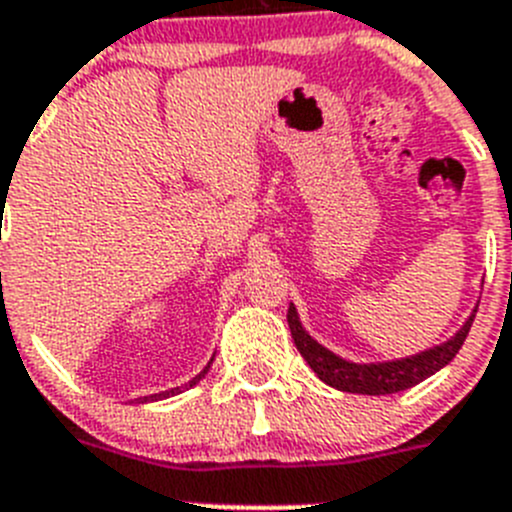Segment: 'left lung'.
Returning <instances> with one entry per match:
<instances>
[{
    "label": "left lung",
    "mask_w": 512,
    "mask_h": 512,
    "mask_svg": "<svg viewBox=\"0 0 512 512\" xmlns=\"http://www.w3.org/2000/svg\"><path fill=\"white\" fill-rule=\"evenodd\" d=\"M474 312L451 341L441 343L431 351H423L418 356H410V359L387 361V364H351V361L338 359L336 354H330L328 348H323L318 341H312L307 336L292 305L287 310V323L289 330H292V338H295L297 351L305 356L312 372L318 374L325 384L341 392H356V395H395V392L410 390V387L420 384L431 374H436L441 366H446L459 354L461 343H464L469 328H472Z\"/></svg>",
    "instance_id": "obj_1"
}]
</instances>
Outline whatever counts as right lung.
Masks as SVG:
<instances>
[{"label":"right lung","mask_w":512,"mask_h":512,"mask_svg":"<svg viewBox=\"0 0 512 512\" xmlns=\"http://www.w3.org/2000/svg\"><path fill=\"white\" fill-rule=\"evenodd\" d=\"M207 369H210V366H205V372H200V374H197V377H194L192 382L187 384V387H192V384H197V382H200V379L205 377V374H207ZM174 392H179V387H176V390H171V392H166V395H174ZM166 395H151V397H166Z\"/></svg>","instance_id":"obj_1"}]
</instances>
